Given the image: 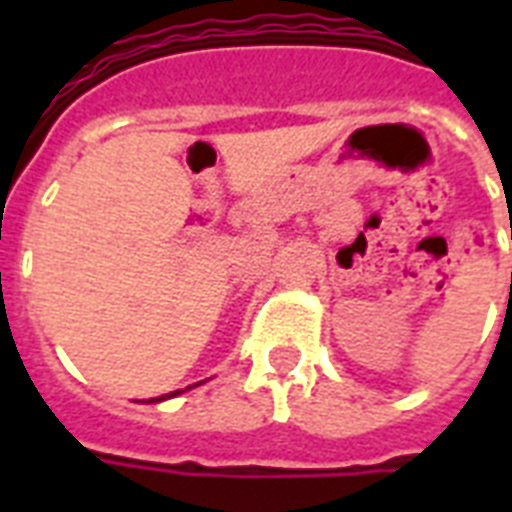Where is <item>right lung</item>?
Returning <instances> with one entry per match:
<instances>
[{"mask_svg": "<svg viewBox=\"0 0 512 512\" xmlns=\"http://www.w3.org/2000/svg\"><path fill=\"white\" fill-rule=\"evenodd\" d=\"M177 393H183V390H175V393H170V396H159V398H156V401H164V398H172V396H177ZM151 401H154V398H151Z\"/></svg>", "mask_w": 512, "mask_h": 512, "instance_id": "1", "label": "right lung"}]
</instances>
